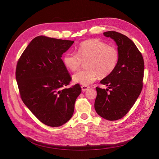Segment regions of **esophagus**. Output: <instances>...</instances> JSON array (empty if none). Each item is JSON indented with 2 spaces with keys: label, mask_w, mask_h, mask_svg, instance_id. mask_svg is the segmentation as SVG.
Returning a JSON list of instances; mask_svg holds the SVG:
<instances>
[{
  "label": "esophagus",
  "mask_w": 159,
  "mask_h": 159,
  "mask_svg": "<svg viewBox=\"0 0 159 159\" xmlns=\"http://www.w3.org/2000/svg\"><path fill=\"white\" fill-rule=\"evenodd\" d=\"M81 88H82V91H86V90H88L90 87H89V86L82 85V86H81Z\"/></svg>",
  "instance_id": "esophagus-1"
}]
</instances>
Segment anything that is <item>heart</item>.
I'll list each match as a JSON object with an SVG mask.
<instances>
[{"mask_svg": "<svg viewBox=\"0 0 159 159\" xmlns=\"http://www.w3.org/2000/svg\"><path fill=\"white\" fill-rule=\"evenodd\" d=\"M120 54L116 48L99 39L86 40L77 48V54L67 52L63 57V63L67 69L72 72L77 70L86 61L87 69L75 74L73 81L83 85L94 82L99 75L105 77L110 75L117 66Z\"/></svg>", "mask_w": 159, "mask_h": 159, "instance_id": "heart-1", "label": "heart"}]
</instances>
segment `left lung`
Instances as JSON below:
<instances>
[{"instance_id":"obj_1","label":"left lung","mask_w":159,"mask_h":159,"mask_svg":"<svg viewBox=\"0 0 159 159\" xmlns=\"http://www.w3.org/2000/svg\"><path fill=\"white\" fill-rule=\"evenodd\" d=\"M103 34L116 42L120 58L115 70L100 82L110 92L96 87L94 108L102 118L115 121L127 114L141 93L144 61L135 44L125 35L116 31Z\"/></svg>"}]
</instances>
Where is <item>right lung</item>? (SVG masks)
<instances>
[{
  "instance_id": "1",
  "label": "right lung",
  "mask_w": 159,
  "mask_h": 159,
  "mask_svg": "<svg viewBox=\"0 0 159 159\" xmlns=\"http://www.w3.org/2000/svg\"><path fill=\"white\" fill-rule=\"evenodd\" d=\"M74 43L37 36L17 63L16 78L22 101L41 123L49 126H60L70 120L81 93L78 84L64 88L71 77L61 58Z\"/></svg>"
}]
</instances>
